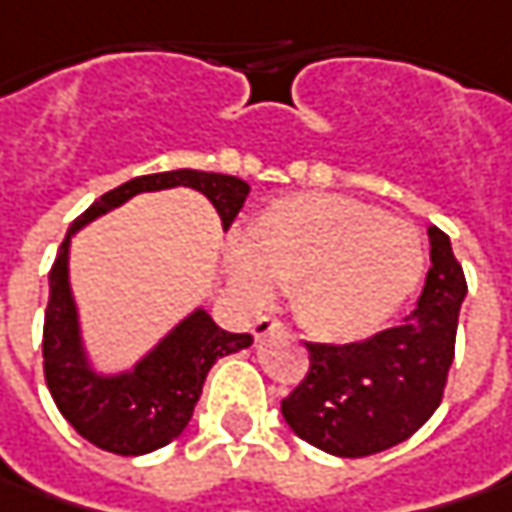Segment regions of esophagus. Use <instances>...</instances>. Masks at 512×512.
<instances>
[{"mask_svg":"<svg viewBox=\"0 0 512 512\" xmlns=\"http://www.w3.org/2000/svg\"><path fill=\"white\" fill-rule=\"evenodd\" d=\"M280 329H283V323L275 321V318H257L252 332H255V341H266L269 335H275V332H280Z\"/></svg>","mask_w":512,"mask_h":512,"instance_id":"1","label":"esophagus"}]
</instances>
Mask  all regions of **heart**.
Returning <instances> with one entry per match:
<instances>
[{
  "label": "heart",
  "mask_w": 512,
  "mask_h": 512,
  "mask_svg": "<svg viewBox=\"0 0 512 512\" xmlns=\"http://www.w3.org/2000/svg\"><path fill=\"white\" fill-rule=\"evenodd\" d=\"M234 289L266 306L295 289L298 323L329 344L375 335L421 278V240L404 220L344 194L303 191L275 200L246 240L226 252Z\"/></svg>",
  "instance_id": "b5f03b06"
}]
</instances>
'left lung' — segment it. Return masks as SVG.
Instances as JSON below:
<instances>
[{
  "instance_id": "1",
  "label": "left lung",
  "mask_w": 512,
  "mask_h": 512,
  "mask_svg": "<svg viewBox=\"0 0 512 512\" xmlns=\"http://www.w3.org/2000/svg\"><path fill=\"white\" fill-rule=\"evenodd\" d=\"M430 234V272L401 326L361 344H306L309 372L280 412L292 433L329 456L361 458L407 441L441 404L456 355L467 280L450 237Z\"/></svg>"
}]
</instances>
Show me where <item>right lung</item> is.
I'll return each instance as SVG.
<instances>
[{"label":"right lung","mask_w":512,"mask_h":512,"mask_svg":"<svg viewBox=\"0 0 512 512\" xmlns=\"http://www.w3.org/2000/svg\"><path fill=\"white\" fill-rule=\"evenodd\" d=\"M180 186L200 191L212 203L214 212L220 214L223 232L232 226L249 197V183L232 174L177 168L134 177L102 194L88 212H82L71 223L48 275L51 295L42 332L48 389L59 412L82 438L117 456H145L171 444L189 427L209 369L220 358L252 346V335H234L220 329L212 315L197 306L151 346L134 367L102 372L94 367L85 349L77 300L71 289V237L91 220L120 209L137 194Z\"/></svg>","instance_id":"obj_1"}]
</instances>
